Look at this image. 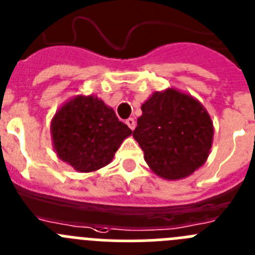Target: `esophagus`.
<instances>
[{
  "mask_svg": "<svg viewBox=\"0 0 255 255\" xmlns=\"http://www.w3.org/2000/svg\"><path fill=\"white\" fill-rule=\"evenodd\" d=\"M125 123H126V125L129 126V128H130V129H131V130L135 129V120H134V119H132V118H129V119H128V120L125 121Z\"/></svg>",
  "mask_w": 255,
  "mask_h": 255,
  "instance_id": "esophagus-1",
  "label": "esophagus"
}]
</instances>
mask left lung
Listing matches in <instances>:
<instances>
[{"label":"left lung","mask_w":255,"mask_h":255,"mask_svg":"<svg viewBox=\"0 0 255 255\" xmlns=\"http://www.w3.org/2000/svg\"><path fill=\"white\" fill-rule=\"evenodd\" d=\"M132 136L160 178L178 181L206 163L214 140L209 112L193 96L176 88L156 91L141 105Z\"/></svg>","instance_id":"1"}]
</instances>
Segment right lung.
I'll list each match as a JSON object with an SVG mask.
<instances>
[{
    "label": "right lung",
    "instance_id": "right-lung-1",
    "mask_svg": "<svg viewBox=\"0 0 255 255\" xmlns=\"http://www.w3.org/2000/svg\"><path fill=\"white\" fill-rule=\"evenodd\" d=\"M50 134L60 160L77 172L91 173L111 163L132 131L97 96L78 95L55 112Z\"/></svg>",
    "mask_w": 255,
    "mask_h": 255
}]
</instances>
